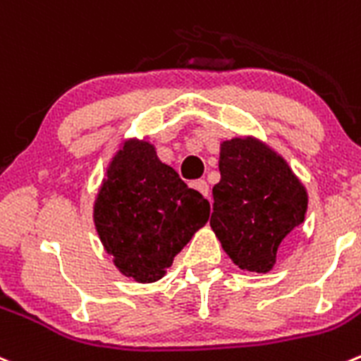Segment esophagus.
Returning <instances> with one entry per match:
<instances>
[{
    "mask_svg": "<svg viewBox=\"0 0 361 361\" xmlns=\"http://www.w3.org/2000/svg\"><path fill=\"white\" fill-rule=\"evenodd\" d=\"M192 187H194L195 190L201 192L202 195H206V197H208V194H209V185L206 183L204 180H195L194 183H192Z\"/></svg>",
    "mask_w": 361,
    "mask_h": 361,
    "instance_id": "34e87169",
    "label": "esophagus"
}]
</instances>
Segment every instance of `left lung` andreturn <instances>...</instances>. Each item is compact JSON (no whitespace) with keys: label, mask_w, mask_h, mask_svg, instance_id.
Wrapping results in <instances>:
<instances>
[{"label":"left lung","mask_w":361,"mask_h":361,"mask_svg":"<svg viewBox=\"0 0 361 361\" xmlns=\"http://www.w3.org/2000/svg\"><path fill=\"white\" fill-rule=\"evenodd\" d=\"M219 169L209 226L234 264L268 274L279 245L305 220V187L281 155L254 137L224 141Z\"/></svg>","instance_id":"obj_1"}]
</instances>
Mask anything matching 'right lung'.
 I'll return each mask as SVG.
<instances>
[{"mask_svg": "<svg viewBox=\"0 0 361 361\" xmlns=\"http://www.w3.org/2000/svg\"><path fill=\"white\" fill-rule=\"evenodd\" d=\"M209 219V202L146 141L123 142L93 206L97 233L125 277L149 284Z\"/></svg>", "mask_w": 361, "mask_h": 361, "instance_id": "obj_1", "label": "right lung"}]
</instances>
